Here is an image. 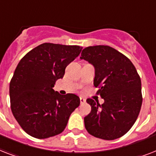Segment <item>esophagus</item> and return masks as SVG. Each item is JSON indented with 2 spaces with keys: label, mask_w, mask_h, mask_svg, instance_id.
<instances>
[{
  "label": "esophagus",
  "mask_w": 156,
  "mask_h": 156,
  "mask_svg": "<svg viewBox=\"0 0 156 156\" xmlns=\"http://www.w3.org/2000/svg\"><path fill=\"white\" fill-rule=\"evenodd\" d=\"M80 103L81 104H83L86 103V99H84L83 97H80Z\"/></svg>",
  "instance_id": "1"
}]
</instances>
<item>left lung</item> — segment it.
Listing matches in <instances>:
<instances>
[{
	"instance_id": "8db88e82",
	"label": "left lung",
	"mask_w": 156,
	"mask_h": 156,
	"mask_svg": "<svg viewBox=\"0 0 156 156\" xmlns=\"http://www.w3.org/2000/svg\"><path fill=\"white\" fill-rule=\"evenodd\" d=\"M80 59L95 68L94 86L104 99L100 105L92 99L87 102L91 111L84 117L90 134L113 140L126 134L138 118L143 97L140 77L125 55L109 46L96 45L84 48Z\"/></svg>"
}]
</instances>
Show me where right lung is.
Masks as SVG:
<instances>
[{
    "instance_id": "right-lung-1",
    "label": "right lung",
    "mask_w": 156,
    "mask_h": 156,
    "mask_svg": "<svg viewBox=\"0 0 156 156\" xmlns=\"http://www.w3.org/2000/svg\"><path fill=\"white\" fill-rule=\"evenodd\" d=\"M82 48L44 43L19 61L9 83L11 110L29 135L43 139L61 133L70 114L79 106L78 95H60L53 87Z\"/></svg>"
}]
</instances>
